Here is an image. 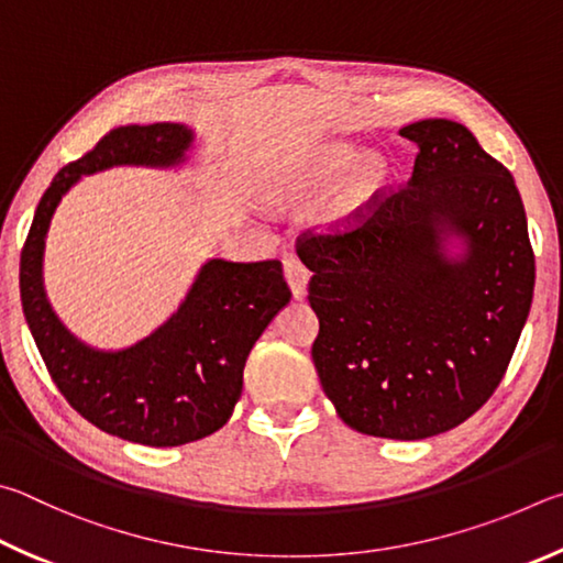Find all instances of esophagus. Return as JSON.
I'll list each match as a JSON object with an SVG mask.
<instances>
[{"label":"esophagus","instance_id":"esophagus-1","mask_svg":"<svg viewBox=\"0 0 563 563\" xmlns=\"http://www.w3.org/2000/svg\"><path fill=\"white\" fill-rule=\"evenodd\" d=\"M284 279H287L294 299L307 297L309 269L299 262V256H287V260H284Z\"/></svg>","mask_w":563,"mask_h":563}]
</instances>
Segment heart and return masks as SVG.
Here are the masks:
<instances>
[{
    "label": "heart",
    "mask_w": 563,
    "mask_h": 563,
    "mask_svg": "<svg viewBox=\"0 0 563 563\" xmlns=\"http://www.w3.org/2000/svg\"><path fill=\"white\" fill-rule=\"evenodd\" d=\"M393 165L388 157L371 155L366 147L346 141H333L311 153L294 175L289 187L294 195H323L339 187L327 207L331 227H351L366 214L378 197L388 190Z\"/></svg>",
    "instance_id": "b5f03b06"
}]
</instances>
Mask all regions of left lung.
I'll return each instance as SVG.
<instances>
[{"instance_id": "obj_1", "label": "left lung", "mask_w": 563, "mask_h": 563, "mask_svg": "<svg viewBox=\"0 0 563 563\" xmlns=\"http://www.w3.org/2000/svg\"><path fill=\"white\" fill-rule=\"evenodd\" d=\"M406 187L346 234H307L319 317L311 358L349 428L426 440L499 386L534 297V252L515 177L465 125L428 118Z\"/></svg>"}]
</instances>
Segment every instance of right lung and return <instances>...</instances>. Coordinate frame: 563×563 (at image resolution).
<instances>
[{"label":"right lung","mask_w":563,"mask_h":563,"mask_svg":"<svg viewBox=\"0 0 563 563\" xmlns=\"http://www.w3.org/2000/svg\"><path fill=\"white\" fill-rule=\"evenodd\" d=\"M185 123L121 125L91 153L56 173L34 212L19 264V291L56 388L91 426L147 448L202 440L232 418L244 363L256 339L287 307L282 262L207 260L161 327L125 349H96L64 327L44 287V252L56 207L81 177L135 165L170 170L190 161Z\"/></svg>","instance_id":"add662e5"}]
</instances>
